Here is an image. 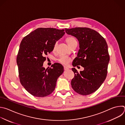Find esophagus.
I'll list each match as a JSON object with an SVG mask.
<instances>
[{
    "label": "esophagus",
    "mask_w": 125,
    "mask_h": 125,
    "mask_svg": "<svg viewBox=\"0 0 125 125\" xmlns=\"http://www.w3.org/2000/svg\"><path fill=\"white\" fill-rule=\"evenodd\" d=\"M64 69L65 71H67V70H68L69 69L68 67H67L66 66H64Z\"/></svg>",
    "instance_id": "obj_1"
}]
</instances>
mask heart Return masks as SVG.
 Segmentation results:
<instances>
[{
	"mask_svg": "<svg viewBox=\"0 0 125 125\" xmlns=\"http://www.w3.org/2000/svg\"><path fill=\"white\" fill-rule=\"evenodd\" d=\"M66 42L68 44V45L70 46V47H71L74 44L77 43L76 39L74 37H73V36L67 37L66 38ZM57 44H58L57 42H55V43L54 44V45L52 48V51L53 52H55L56 51ZM71 60H72L71 58L66 55H61L58 59V61H59V62L64 65H68L71 61Z\"/></svg>",
	"mask_w": 125,
	"mask_h": 125,
	"instance_id": "1",
	"label": "heart"
}]
</instances>
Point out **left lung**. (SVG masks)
<instances>
[{
    "label": "left lung",
    "instance_id": "8db88e82",
    "mask_svg": "<svg viewBox=\"0 0 125 125\" xmlns=\"http://www.w3.org/2000/svg\"><path fill=\"white\" fill-rule=\"evenodd\" d=\"M65 30L79 42V50L73 61V66L80 65L84 69L78 73L72 68L74 76L71 80L72 87L80 95H90L100 88L107 75L110 57L106 42L98 32L89 28Z\"/></svg>",
    "mask_w": 125,
    "mask_h": 125
}]
</instances>
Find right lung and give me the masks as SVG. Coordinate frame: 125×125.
Wrapping results in <instances>:
<instances>
[{
  "label": "right lung",
  "instance_id": "right-lung-1",
  "mask_svg": "<svg viewBox=\"0 0 125 125\" xmlns=\"http://www.w3.org/2000/svg\"><path fill=\"white\" fill-rule=\"evenodd\" d=\"M65 33L64 29L38 28L22 39L17 57L19 76L22 86L32 95L44 97L54 90L63 67L55 63L45 69L43 65L46 55Z\"/></svg>",
  "mask_w": 125,
  "mask_h": 125
}]
</instances>
